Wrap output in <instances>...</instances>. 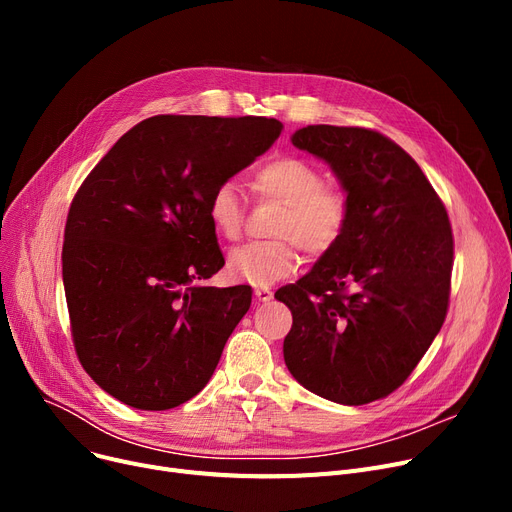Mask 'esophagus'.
Masks as SVG:
<instances>
[{"label": "esophagus", "instance_id": "1", "mask_svg": "<svg viewBox=\"0 0 512 512\" xmlns=\"http://www.w3.org/2000/svg\"><path fill=\"white\" fill-rule=\"evenodd\" d=\"M255 297L261 301V303H267L274 299V292L270 286H255Z\"/></svg>", "mask_w": 512, "mask_h": 512}]
</instances>
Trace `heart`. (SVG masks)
Masks as SVG:
<instances>
[{
	"label": "heart",
	"mask_w": 512,
	"mask_h": 512,
	"mask_svg": "<svg viewBox=\"0 0 512 512\" xmlns=\"http://www.w3.org/2000/svg\"><path fill=\"white\" fill-rule=\"evenodd\" d=\"M253 188L259 197L284 203V213L274 228L278 240L251 242L230 253L228 274L240 282L267 286L292 274L301 263L299 247L313 257L328 253L351 218V203L342 188L324 184L321 170L297 155L265 159L253 172ZM207 218L222 238H240L245 211L232 182L213 188Z\"/></svg>",
	"instance_id": "b5f03b06"
}]
</instances>
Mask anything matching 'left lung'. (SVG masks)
I'll list each match as a JSON object with an SVG mask.
<instances>
[{
  "label": "left lung",
  "mask_w": 512,
  "mask_h": 512,
  "mask_svg": "<svg viewBox=\"0 0 512 512\" xmlns=\"http://www.w3.org/2000/svg\"><path fill=\"white\" fill-rule=\"evenodd\" d=\"M292 145L324 159L351 203L336 245L276 299L292 328V378L338 405H367L402 386L448 311L454 240L417 161L384 134L315 124Z\"/></svg>",
  "instance_id": "8db88e82"
}]
</instances>
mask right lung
<instances>
[{
	"instance_id": "add662e5",
	"label": "right lung",
	"mask_w": 512,
	"mask_h": 512,
	"mask_svg": "<svg viewBox=\"0 0 512 512\" xmlns=\"http://www.w3.org/2000/svg\"><path fill=\"white\" fill-rule=\"evenodd\" d=\"M282 122L153 116L103 155L72 199L62 278L72 340L93 382L141 411L199 394L251 307L224 267L207 199L280 137Z\"/></svg>"
}]
</instances>
